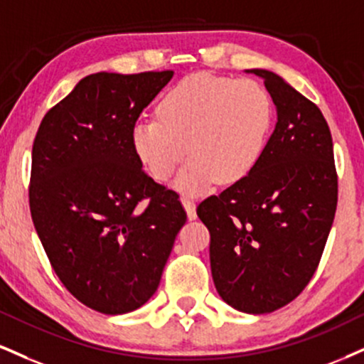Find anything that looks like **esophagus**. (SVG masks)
<instances>
[{
  "instance_id": "34e87169",
  "label": "esophagus",
  "mask_w": 364,
  "mask_h": 364,
  "mask_svg": "<svg viewBox=\"0 0 364 364\" xmlns=\"http://www.w3.org/2000/svg\"><path fill=\"white\" fill-rule=\"evenodd\" d=\"M181 203H183V207H185V210H186L188 218H190V220H195V218H196V207H195L193 200H191L190 196L183 195L181 196Z\"/></svg>"
}]
</instances>
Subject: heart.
<instances>
[{
  "label": "heart",
  "instance_id": "obj_1",
  "mask_svg": "<svg viewBox=\"0 0 364 364\" xmlns=\"http://www.w3.org/2000/svg\"><path fill=\"white\" fill-rule=\"evenodd\" d=\"M157 113L132 127L134 152L157 181H166L190 152L174 186L201 195L217 181L232 185L251 173L273 108L259 82L191 74L168 90Z\"/></svg>",
  "mask_w": 364,
  "mask_h": 364
}]
</instances>
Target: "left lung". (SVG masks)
<instances>
[{
    "mask_svg": "<svg viewBox=\"0 0 364 364\" xmlns=\"http://www.w3.org/2000/svg\"><path fill=\"white\" fill-rule=\"evenodd\" d=\"M264 81L277 124L246 178L196 208L210 232L218 295L246 314H269L300 295L314 277L334 222L337 176L322 112L278 74Z\"/></svg>",
    "mask_w": 364,
    "mask_h": 364,
    "instance_id": "obj_1",
    "label": "left lung"
}]
</instances>
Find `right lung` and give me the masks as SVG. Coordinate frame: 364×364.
Instances as JSON below:
<instances>
[{
  "mask_svg": "<svg viewBox=\"0 0 364 364\" xmlns=\"http://www.w3.org/2000/svg\"><path fill=\"white\" fill-rule=\"evenodd\" d=\"M173 71L96 73L43 117L32 149L30 212L52 268L86 307H142L159 287L186 213L142 171L140 113Z\"/></svg>",
  "mask_w": 364,
  "mask_h": 364,
  "instance_id": "1",
  "label": "right lung"
}]
</instances>
